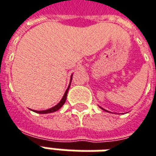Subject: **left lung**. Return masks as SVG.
Here are the masks:
<instances>
[{
  "label": "left lung",
  "mask_w": 156,
  "mask_h": 156,
  "mask_svg": "<svg viewBox=\"0 0 156 156\" xmlns=\"http://www.w3.org/2000/svg\"><path fill=\"white\" fill-rule=\"evenodd\" d=\"M103 110H104V109H103Z\"/></svg>",
  "instance_id": "8db88e82"
}]
</instances>
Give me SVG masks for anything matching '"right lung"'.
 <instances>
[{"instance_id":"add662e5","label":"right lung","mask_w":156,"mask_h":156,"mask_svg":"<svg viewBox=\"0 0 156 156\" xmlns=\"http://www.w3.org/2000/svg\"><path fill=\"white\" fill-rule=\"evenodd\" d=\"M72 78H73V75H72V77H71V82H72ZM71 82H70V84H69V86H68L67 90H66V92H65V94L63 96V98H62V99L60 100V102L58 104L55 106H53L52 108H50V109H48V110H34V112H37V113H40V114H47V113H51V112H54V111H57V110H58L60 108H61L63 105L66 103V96H67L68 93V90L70 88V85H71Z\"/></svg>"}]
</instances>
